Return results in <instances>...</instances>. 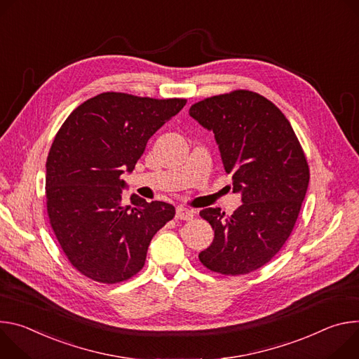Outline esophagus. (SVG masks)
I'll use <instances>...</instances> for the list:
<instances>
[{
    "label": "esophagus",
    "mask_w": 359,
    "mask_h": 359,
    "mask_svg": "<svg viewBox=\"0 0 359 359\" xmlns=\"http://www.w3.org/2000/svg\"><path fill=\"white\" fill-rule=\"evenodd\" d=\"M195 212L194 210H189V208H185V207H178L177 208V219H184V221H191L194 218Z\"/></svg>",
    "instance_id": "obj_1"
}]
</instances>
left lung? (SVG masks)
Wrapping results in <instances>:
<instances>
[{"instance_id": "obj_1", "label": "left lung", "mask_w": 359, "mask_h": 359, "mask_svg": "<svg viewBox=\"0 0 359 359\" xmlns=\"http://www.w3.org/2000/svg\"><path fill=\"white\" fill-rule=\"evenodd\" d=\"M189 115L214 133L232 191L243 200L231 217L221 208L200 212L214 241L198 257L222 275L250 273L269 262L294 229L309 182L305 154L285 115L257 93L205 98Z\"/></svg>"}]
</instances>
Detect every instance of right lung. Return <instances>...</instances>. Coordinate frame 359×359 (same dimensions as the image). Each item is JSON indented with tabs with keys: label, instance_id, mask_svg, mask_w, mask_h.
<instances>
[{
	"label": "right lung",
	"instance_id": "obj_1",
	"mask_svg": "<svg viewBox=\"0 0 359 359\" xmlns=\"http://www.w3.org/2000/svg\"><path fill=\"white\" fill-rule=\"evenodd\" d=\"M185 104L102 93L76 107L57 133L46 174L50 224L71 265L91 280L134 276L152 236L174 218L171 204L135 194L126 205L121 175L133 172L148 140Z\"/></svg>",
	"mask_w": 359,
	"mask_h": 359
}]
</instances>
